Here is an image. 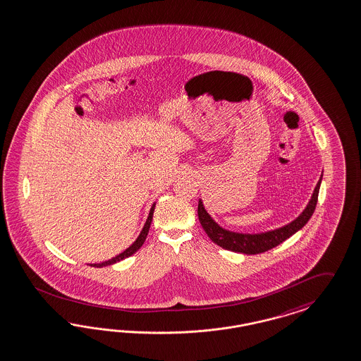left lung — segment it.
Returning a JSON list of instances; mask_svg holds the SVG:
<instances>
[{"instance_id": "obj_1", "label": "left lung", "mask_w": 361, "mask_h": 361, "mask_svg": "<svg viewBox=\"0 0 361 361\" xmlns=\"http://www.w3.org/2000/svg\"><path fill=\"white\" fill-rule=\"evenodd\" d=\"M321 179H322V175L320 176V180L314 187L312 198L309 200L307 207L304 209V212L300 214L290 224H288L285 226L269 230L265 233H257V234H243V233L230 231V230L219 226L214 221L213 218L210 216V214L206 212L203 202L200 200L198 218H200V225L214 243H216L218 246H221L226 250L243 254L264 253V252L276 247L283 240H288L289 237L293 235L294 233H297L300 228H302L307 225L312 214L314 213V209L317 204Z\"/></svg>"}]
</instances>
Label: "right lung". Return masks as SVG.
<instances>
[{"label":"right lung","instance_id":"1","mask_svg":"<svg viewBox=\"0 0 361 361\" xmlns=\"http://www.w3.org/2000/svg\"><path fill=\"white\" fill-rule=\"evenodd\" d=\"M155 204H157V203H154V204L151 206V210H149V214H148L147 221H146L145 226L142 228V231H140L139 237L136 238V240H135L134 243H133L128 249H126L123 253L119 254V255H116V257H114V258H111V259H108V261H104V262H100V264H91V267H108V265L116 264V262H119L121 259H124V258H127V257H130V255H133V254L136 253V252L142 247V245L145 243L146 238H147L148 230H149V226H151L152 215H154V210H155Z\"/></svg>","mask_w":361,"mask_h":361}]
</instances>
